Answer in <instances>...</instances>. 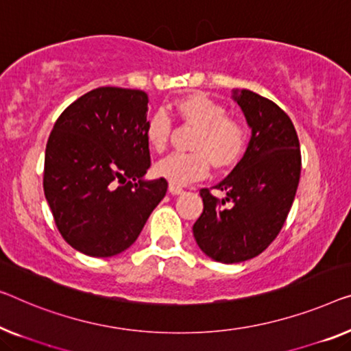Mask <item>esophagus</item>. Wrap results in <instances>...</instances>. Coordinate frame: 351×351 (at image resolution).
I'll return each mask as SVG.
<instances>
[{"mask_svg":"<svg viewBox=\"0 0 351 351\" xmlns=\"http://www.w3.org/2000/svg\"><path fill=\"white\" fill-rule=\"evenodd\" d=\"M169 192L171 193V195H180V193H182V189H181V187H178V186L170 184L169 186Z\"/></svg>","mask_w":351,"mask_h":351,"instance_id":"obj_1","label":"esophagus"}]
</instances>
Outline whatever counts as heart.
Masks as SVG:
<instances>
[{
  "instance_id": "1",
  "label": "heart",
  "mask_w": 351,
  "mask_h": 351,
  "mask_svg": "<svg viewBox=\"0 0 351 351\" xmlns=\"http://www.w3.org/2000/svg\"><path fill=\"white\" fill-rule=\"evenodd\" d=\"M175 112L184 121L197 125L191 143L192 153H171L156 164V173L173 186H186L205 178L209 160L217 169H227L241 159L247 145V130L227 110L205 94H192L175 102ZM171 132V118L158 110L148 118L145 135L151 148L162 151Z\"/></svg>"
}]
</instances>
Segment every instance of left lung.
Masks as SVG:
<instances>
[{
  "label": "left lung",
  "instance_id": "1",
  "mask_svg": "<svg viewBox=\"0 0 351 351\" xmlns=\"http://www.w3.org/2000/svg\"><path fill=\"white\" fill-rule=\"evenodd\" d=\"M252 129L247 149L226 180L202 189L203 213L193 223V238L203 252L221 263L257 257L284 227L301 175L300 140L284 110L249 90H233ZM227 202L230 205L226 207Z\"/></svg>",
  "mask_w": 351,
  "mask_h": 351
}]
</instances>
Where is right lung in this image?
<instances>
[{
    "instance_id": "obj_1",
    "label": "right lung",
    "mask_w": 351,
    "mask_h": 351,
    "mask_svg": "<svg viewBox=\"0 0 351 351\" xmlns=\"http://www.w3.org/2000/svg\"><path fill=\"white\" fill-rule=\"evenodd\" d=\"M148 94L101 86L60 114L45 148L44 193L61 237L90 257H113L138 238L165 197L164 178L145 181Z\"/></svg>"
}]
</instances>
